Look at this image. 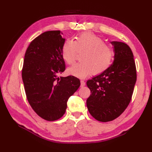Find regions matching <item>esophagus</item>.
I'll return each instance as SVG.
<instances>
[{
  "label": "esophagus",
  "mask_w": 152,
  "mask_h": 152,
  "mask_svg": "<svg viewBox=\"0 0 152 152\" xmlns=\"http://www.w3.org/2000/svg\"><path fill=\"white\" fill-rule=\"evenodd\" d=\"M80 83H81V85H80L81 88H83V87H84L86 86V82L83 81V80H81V81H80Z\"/></svg>",
  "instance_id": "obj_1"
}]
</instances>
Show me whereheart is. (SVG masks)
Instances as JSON below:
<instances>
[{
    "label": "heart",
    "mask_w": 152,
    "mask_h": 152,
    "mask_svg": "<svg viewBox=\"0 0 152 152\" xmlns=\"http://www.w3.org/2000/svg\"><path fill=\"white\" fill-rule=\"evenodd\" d=\"M77 51L83 52L80 57L82 62L68 68L67 73L79 78H85L92 72L95 75L104 72L111 65L114 57L112 47L91 33H83L74 40L68 39L64 42L61 54L68 64L74 62Z\"/></svg>",
    "instance_id": "heart-1"
}]
</instances>
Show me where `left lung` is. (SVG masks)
Segmentation results:
<instances>
[{"label": "left lung", "mask_w": 152, "mask_h": 152, "mask_svg": "<svg viewBox=\"0 0 152 152\" xmlns=\"http://www.w3.org/2000/svg\"><path fill=\"white\" fill-rule=\"evenodd\" d=\"M114 62L108 69L87 82L91 95L87 99L88 110L102 122L114 120L127 108L137 81L136 65L129 46L113 41Z\"/></svg>", "instance_id": "left-lung-1"}]
</instances>
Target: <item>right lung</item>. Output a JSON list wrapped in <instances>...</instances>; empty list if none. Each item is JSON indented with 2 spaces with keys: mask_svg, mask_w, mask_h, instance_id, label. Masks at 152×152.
<instances>
[{
  "mask_svg": "<svg viewBox=\"0 0 152 152\" xmlns=\"http://www.w3.org/2000/svg\"><path fill=\"white\" fill-rule=\"evenodd\" d=\"M60 31L44 32L31 42L25 54L22 80L32 108L47 121L65 113L67 101L80 86L73 76L60 77L65 70L61 48L65 41Z\"/></svg>",
  "mask_w": 152,
  "mask_h": 152,
  "instance_id": "1",
  "label": "right lung"
}]
</instances>
